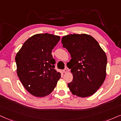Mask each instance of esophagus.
I'll return each instance as SVG.
<instances>
[{"mask_svg": "<svg viewBox=\"0 0 121 121\" xmlns=\"http://www.w3.org/2000/svg\"><path fill=\"white\" fill-rule=\"evenodd\" d=\"M62 72H63L64 73H66V72H67V70L66 69H64V70H63V71H62Z\"/></svg>", "mask_w": 121, "mask_h": 121, "instance_id": "34e87169", "label": "esophagus"}]
</instances>
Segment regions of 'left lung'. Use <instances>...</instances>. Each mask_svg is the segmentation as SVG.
Wrapping results in <instances>:
<instances>
[{
	"label": "left lung",
	"instance_id": "8db88e82",
	"mask_svg": "<svg viewBox=\"0 0 121 121\" xmlns=\"http://www.w3.org/2000/svg\"><path fill=\"white\" fill-rule=\"evenodd\" d=\"M61 43L71 57L67 63L73 75V80L67 84L70 91L80 97L92 95L105 80V52L92 36L85 34L66 35Z\"/></svg>",
	"mask_w": 121,
	"mask_h": 121
}]
</instances>
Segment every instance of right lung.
<instances>
[{
  "label": "right lung",
  "instance_id": "add662e5",
  "mask_svg": "<svg viewBox=\"0 0 121 121\" xmlns=\"http://www.w3.org/2000/svg\"><path fill=\"white\" fill-rule=\"evenodd\" d=\"M60 38L38 34L26 41L15 56L17 72L21 82L32 95L42 97L52 92L60 78L51 54Z\"/></svg>",
  "mask_w": 121,
  "mask_h": 121
}]
</instances>
